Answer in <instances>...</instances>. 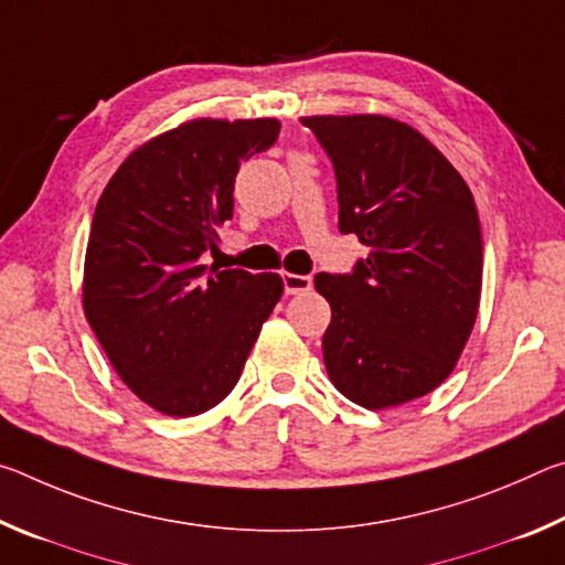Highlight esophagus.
<instances>
[{
	"mask_svg": "<svg viewBox=\"0 0 565 565\" xmlns=\"http://www.w3.org/2000/svg\"><path fill=\"white\" fill-rule=\"evenodd\" d=\"M311 276H301V274H284V291L286 294H301L311 289Z\"/></svg>",
	"mask_w": 565,
	"mask_h": 565,
	"instance_id": "esophagus-1",
	"label": "esophagus"
}]
</instances>
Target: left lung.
<instances>
[{
	"label": "left lung",
	"mask_w": 565,
	"mask_h": 565,
	"mask_svg": "<svg viewBox=\"0 0 565 565\" xmlns=\"http://www.w3.org/2000/svg\"><path fill=\"white\" fill-rule=\"evenodd\" d=\"M301 121L333 164L339 232L369 246L351 274L313 279L331 303V384L371 411L426 396L454 371L481 301L483 238L471 189L404 121Z\"/></svg>",
	"instance_id": "left-lung-1"
}]
</instances>
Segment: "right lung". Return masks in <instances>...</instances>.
Listing matches in <instances>:
<instances>
[{
	"label": "right lung",
	"instance_id": "add662e5",
	"mask_svg": "<svg viewBox=\"0 0 565 565\" xmlns=\"http://www.w3.org/2000/svg\"><path fill=\"white\" fill-rule=\"evenodd\" d=\"M276 119H194L131 151L102 191L84 262V313L124 384L167 416L236 386L284 284L204 266L234 216V181L279 137Z\"/></svg>",
	"mask_w": 565,
	"mask_h": 565
}]
</instances>
